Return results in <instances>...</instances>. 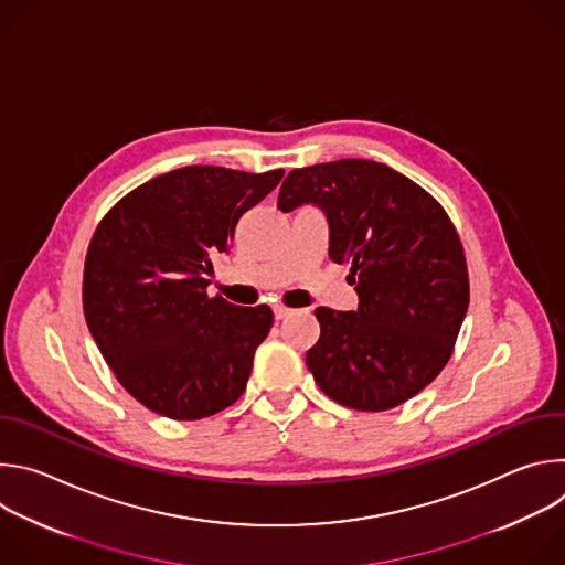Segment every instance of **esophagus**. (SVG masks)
<instances>
[{
	"label": "esophagus",
	"instance_id": "1",
	"mask_svg": "<svg viewBox=\"0 0 565 565\" xmlns=\"http://www.w3.org/2000/svg\"><path fill=\"white\" fill-rule=\"evenodd\" d=\"M273 310H275V317H277V319H284V317H288V315L292 312V308H288V306H284V303H275Z\"/></svg>",
	"mask_w": 565,
	"mask_h": 565
}]
</instances>
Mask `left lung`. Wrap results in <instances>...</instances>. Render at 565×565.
<instances>
[{
    "mask_svg": "<svg viewBox=\"0 0 565 565\" xmlns=\"http://www.w3.org/2000/svg\"><path fill=\"white\" fill-rule=\"evenodd\" d=\"M327 212L335 264H349L358 310L319 306V340L306 364L331 399L386 412L445 369L469 306L460 236L418 183L364 158L288 172L277 207Z\"/></svg>",
    "mask_w": 565,
    "mask_h": 565,
    "instance_id": "left-lung-1",
    "label": "left lung"
}]
</instances>
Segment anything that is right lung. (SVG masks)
<instances>
[{
    "mask_svg": "<svg viewBox=\"0 0 565 565\" xmlns=\"http://www.w3.org/2000/svg\"><path fill=\"white\" fill-rule=\"evenodd\" d=\"M281 177L181 168L138 185L98 223L83 277L87 327L116 380L153 414L201 420L246 391L273 310L210 297L205 275Z\"/></svg>",
    "mask_w": 565,
    "mask_h": 565,
    "instance_id": "obj_1",
    "label": "right lung"
}]
</instances>
